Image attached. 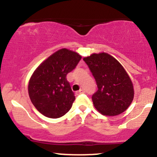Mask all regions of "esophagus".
I'll use <instances>...</instances> for the list:
<instances>
[{
	"instance_id": "obj_1",
	"label": "esophagus",
	"mask_w": 157,
	"mask_h": 157,
	"mask_svg": "<svg viewBox=\"0 0 157 157\" xmlns=\"http://www.w3.org/2000/svg\"><path fill=\"white\" fill-rule=\"evenodd\" d=\"M84 93H85V91H84L83 89H80L78 91H77V92H76V94H77V95L80 94H84Z\"/></svg>"
}]
</instances>
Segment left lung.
<instances>
[{
	"label": "left lung",
	"instance_id": "1",
	"mask_svg": "<svg viewBox=\"0 0 157 157\" xmlns=\"http://www.w3.org/2000/svg\"><path fill=\"white\" fill-rule=\"evenodd\" d=\"M98 90L92 95L95 109L102 115L116 116L125 111L134 99V86L125 68L107 53L84 57Z\"/></svg>",
	"mask_w": 157,
	"mask_h": 157
}]
</instances>
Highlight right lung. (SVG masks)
<instances>
[{"instance_id":"add662e5","label":"right lung","mask_w":157,"mask_h":157,"mask_svg":"<svg viewBox=\"0 0 157 157\" xmlns=\"http://www.w3.org/2000/svg\"><path fill=\"white\" fill-rule=\"evenodd\" d=\"M81 58L77 52L62 48L36 68L28 91L32 104L40 113L55 119L71 109L75 97L66 75L76 68Z\"/></svg>"}]
</instances>
